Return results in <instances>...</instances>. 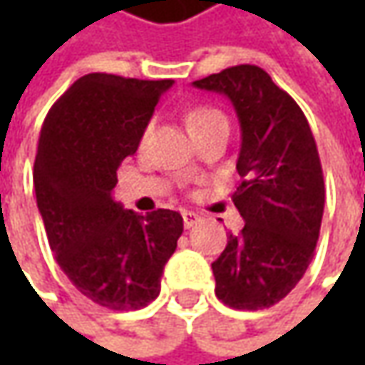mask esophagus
Returning a JSON list of instances; mask_svg holds the SVG:
<instances>
[{
  "instance_id": "esophagus-1",
  "label": "esophagus",
  "mask_w": 365,
  "mask_h": 365,
  "mask_svg": "<svg viewBox=\"0 0 365 365\" xmlns=\"http://www.w3.org/2000/svg\"><path fill=\"white\" fill-rule=\"evenodd\" d=\"M199 215L197 213H192V211H182V221H185V227L189 230V227H192L197 221H199Z\"/></svg>"
}]
</instances>
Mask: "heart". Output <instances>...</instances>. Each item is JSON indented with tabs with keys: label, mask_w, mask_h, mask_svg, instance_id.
Here are the masks:
<instances>
[{
	"label": "heart",
	"mask_w": 365,
	"mask_h": 365,
	"mask_svg": "<svg viewBox=\"0 0 365 365\" xmlns=\"http://www.w3.org/2000/svg\"><path fill=\"white\" fill-rule=\"evenodd\" d=\"M185 121H187V128H189L190 135H197V133H201L205 132V130H209V128H213L215 123L225 121V115L219 111L217 107L197 106L187 111ZM148 133H150V125L144 130V138H146Z\"/></svg>",
	"instance_id": "b5f03b06"
}]
</instances>
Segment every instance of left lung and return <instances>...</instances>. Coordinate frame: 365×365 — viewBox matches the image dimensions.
<instances>
[{
	"mask_svg": "<svg viewBox=\"0 0 365 365\" xmlns=\"http://www.w3.org/2000/svg\"><path fill=\"white\" fill-rule=\"evenodd\" d=\"M235 107L244 178L232 201L245 225L211 268L215 294L242 311L268 309L299 284L315 254L325 182L311 125L297 101L256 64H237L192 83Z\"/></svg>",
	"mask_w": 365,
	"mask_h": 365,
	"instance_id": "8db88e82",
	"label": "left lung"
}]
</instances>
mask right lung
Returning a JSON list of instances; mask_svg holds the SVG:
<instances>
[{
  "label": "right lung",
  "mask_w": 365,
  "mask_h": 365,
  "mask_svg": "<svg viewBox=\"0 0 365 365\" xmlns=\"http://www.w3.org/2000/svg\"><path fill=\"white\" fill-rule=\"evenodd\" d=\"M170 87V78L91 73L58 97L40 130L34 190L50 250L77 290L111 311H135L160 294L182 233L180 213L138 215L111 195Z\"/></svg>",
  "instance_id": "obj_1"
}]
</instances>
